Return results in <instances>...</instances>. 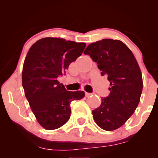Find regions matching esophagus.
Returning <instances> with one entry per match:
<instances>
[{
    "instance_id": "1",
    "label": "esophagus",
    "mask_w": 158,
    "mask_h": 158,
    "mask_svg": "<svg viewBox=\"0 0 158 158\" xmlns=\"http://www.w3.org/2000/svg\"><path fill=\"white\" fill-rule=\"evenodd\" d=\"M92 94H93L88 93V92H85V97H90V96L92 95Z\"/></svg>"
}]
</instances>
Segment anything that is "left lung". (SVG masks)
Masks as SVG:
<instances>
[{
	"label": "left lung",
	"mask_w": 158,
	"mask_h": 158,
	"mask_svg": "<svg viewBox=\"0 0 158 158\" xmlns=\"http://www.w3.org/2000/svg\"><path fill=\"white\" fill-rule=\"evenodd\" d=\"M84 54L97 62L110 81V94L92 111L97 124L106 131L117 129L134 114L143 90L140 69L130 49L119 40L102 39L87 47Z\"/></svg>",
	"instance_id": "1"
}]
</instances>
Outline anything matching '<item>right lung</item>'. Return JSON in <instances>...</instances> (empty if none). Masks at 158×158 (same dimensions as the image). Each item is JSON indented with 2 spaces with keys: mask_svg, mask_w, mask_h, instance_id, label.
Masks as SVG:
<instances>
[{
  "mask_svg": "<svg viewBox=\"0 0 158 158\" xmlns=\"http://www.w3.org/2000/svg\"><path fill=\"white\" fill-rule=\"evenodd\" d=\"M85 43L59 38H44L30 48L22 71L25 96L43 128L54 130L70 119V102L85 97L81 90L68 91L57 80L82 53Z\"/></svg>",
  "mask_w": 158,
  "mask_h": 158,
  "instance_id": "obj_1",
  "label": "right lung"
}]
</instances>
